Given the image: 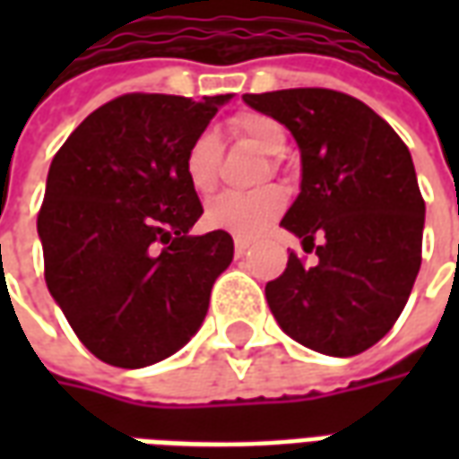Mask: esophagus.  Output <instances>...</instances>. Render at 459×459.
I'll list each match as a JSON object with an SVG mask.
<instances>
[{"label":"esophagus","instance_id":"esophagus-1","mask_svg":"<svg viewBox=\"0 0 459 459\" xmlns=\"http://www.w3.org/2000/svg\"><path fill=\"white\" fill-rule=\"evenodd\" d=\"M233 248H236V255H243V253L250 248V240L248 238H233Z\"/></svg>","mask_w":459,"mask_h":459}]
</instances>
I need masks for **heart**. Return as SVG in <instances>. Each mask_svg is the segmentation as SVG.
I'll return each instance as SVG.
<instances>
[{
    "mask_svg": "<svg viewBox=\"0 0 459 459\" xmlns=\"http://www.w3.org/2000/svg\"><path fill=\"white\" fill-rule=\"evenodd\" d=\"M230 134L236 140L253 144L255 150L270 157H280L288 150V132L275 117L263 113H238L229 122ZM221 144L213 132L196 134L184 154V177L196 194H211L219 181ZM275 167V161H273ZM285 209V191L280 186H260L253 191H226L211 199L204 211L206 226L229 230L240 238H253L268 223L278 219Z\"/></svg>",
    "mask_w": 459,
    "mask_h": 459,
    "instance_id": "b5f03b06",
    "label": "heart"
}]
</instances>
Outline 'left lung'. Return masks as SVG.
<instances>
[{
  "label": "left lung",
  "instance_id": "obj_1",
  "mask_svg": "<svg viewBox=\"0 0 459 459\" xmlns=\"http://www.w3.org/2000/svg\"><path fill=\"white\" fill-rule=\"evenodd\" d=\"M243 100L298 142L302 181L280 226L317 253L312 268L290 253L285 273L265 285L270 312L312 351L361 354L401 317L420 270L425 201L411 152L346 93L290 88Z\"/></svg>",
  "mask_w": 459,
  "mask_h": 459
}]
</instances>
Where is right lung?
<instances>
[{
  "instance_id": "add662e5",
  "label": "right lung",
  "mask_w": 459,
  "mask_h": 459,
  "mask_svg": "<svg viewBox=\"0 0 459 459\" xmlns=\"http://www.w3.org/2000/svg\"><path fill=\"white\" fill-rule=\"evenodd\" d=\"M230 98L120 95L56 152L36 221L46 285L105 364H157L209 312L233 238L189 233L204 209L184 177V154Z\"/></svg>"
}]
</instances>
